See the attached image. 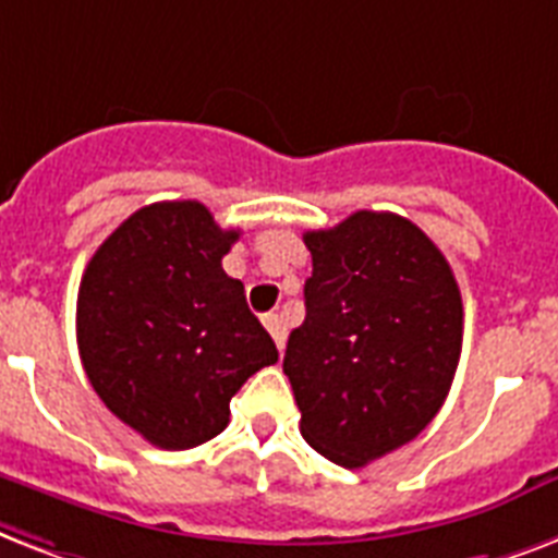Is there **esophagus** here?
I'll return each mask as SVG.
<instances>
[{"label": "esophagus", "mask_w": 558, "mask_h": 558, "mask_svg": "<svg viewBox=\"0 0 558 558\" xmlns=\"http://www.w3.org/2000/svg\"><path fill=\"white\" fill-rule=\"evenodd\" d=\"M265 328L270 331V337H274L276 349L282 351L284 349V340H288V331H284V323L279 319V314H267L265 316Z\"/></svg>", "instance_id": "34e87169"}]
</instances>
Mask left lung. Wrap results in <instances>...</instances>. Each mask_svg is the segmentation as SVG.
<instances>
[{
	"instance_id": "1",
	"label": "left lung",
	"mask_w": 558,
	"mask_h": 558,
	"mask_svg": "<svg viewBox=\"0 0 558 558\" xmlns=\"http://www.w3.org/2000/svg\"><path fill=\"white\" fill-rule=\"evenodd\" d=\"M302 239L314 274L282 368L302 438L354 470L417 438L447 400L461 291L429 235L395 213L360 209Z\"/></svg>"
}]
</instances>
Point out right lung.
<instances>
[{"label":"right lung","instance_id":"1","mask_svg":"<svg viewBox=\"0 0 558 558\" xmlns=\"http://www.w3.org/2000/svg\"><path fill=\"white\" fill-rule=\"evenodd\" d=\"M198 202H158L123 221L88 262L77 293L80 360L114 417L160 449H193L230 423L244 380L279 360L221 258Z\"/></svg>","mask_w":558,"mask_h":558}]
</instances>
